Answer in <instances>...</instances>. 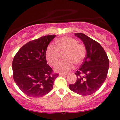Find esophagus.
Segmentation results:
<instances>
[{"label":"esophagus","instance_id":"1","mask_svg":"<svg viewBox=\"0 0 120 120\" xmlns=\"http://www.w3.org/2000/svg\"><path fill=\"white\" fill-rule=\"evenodd\" d=\"M65 75H67V74H59V76H65Z\"/></svg>","mask_w":120,"mask_h":120}]
</instances>
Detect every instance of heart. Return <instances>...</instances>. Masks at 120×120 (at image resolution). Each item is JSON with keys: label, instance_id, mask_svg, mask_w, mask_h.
<instances>
[{"label": "heart", "instance_id": "obj_1", "mask_svg": "<svg viewBox=\"0 0 120 120\" xmlns=\"http://www.w3.org/2000/svg\"><path fill=\"white\" fill-rule=\"evenodd\" d=\"M57 48L50 45L46 51V57L49 64L55 66L59 61L60 53L64 54L65 60L60 61L54 68L56 72L66 73L74 67V64L79 65L83 62L86 56V48L79 44L75 39L66 37L56 41Z\"/></svg>", "mask_w": 120, "mask_h": 120}]
</instances>
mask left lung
<instances>
[{
  "mask_svg": "<svg viewBox=\"0 0 120 120\" xmlns=\"http://www.w3.org/2000/svg\"><path fill=\"white\" fill-rule=\"evenodd\" d=\"M74 35L83 42L86 55L81 67L75 72L77 81L70 85L69 88L80 95H90L97 91L106 80L109 60L103 48L96 41L82 33H75Z\"/></svg>",
  "mask_w": 120,
  "mask_h": 120,
  "instance_id": "obj_1",
  "label": "left lung"
}]
</instances>
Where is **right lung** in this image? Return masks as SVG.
Masks as SVG:
<instances>
[{
  "instance_id": "add662e5",
  "label": "right lung",
  "mask_w": 120,
  "mask_h": 120,
  "mask_svg": "<svg viewBox=\"0 0 120 120\" xmlns=\"http://www.w3.org/2000/svg\"><path fill=\"white\" fill-rule=\"evenodd\" d=\"M56 35H46L28 42L14 56L12 63L13 79L24 94L30 97L39 98L53 89L59 76L53 74L47 64L46 51Z\"/></svg>"
}]
</instances>
